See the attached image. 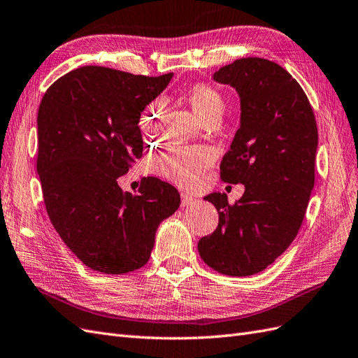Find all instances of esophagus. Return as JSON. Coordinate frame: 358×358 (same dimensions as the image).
Wrapping results in <instances>:
<instances>
[{
  "instance_id": "obj_1",
  "label": "esophagus",
  "mask_w": 358,
  "mask_h": 358,
  "mask_svg": "<svg viewBox=\"0 0 358 358\" xmlns=\"http://www.w3.org/2000/svg\"><path fill=\"white\" fill-rule=\"evenodd\" d=\"M180 196H182V206H183V208H188V206L196 205V203L199 201L196 197H192V196L187 194V192H182Z\"/></svg>"
}]
</instances>
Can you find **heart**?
I'll list each match as a JSON object with an SVG mask.
<instances>
[{"label":"heart","instance_id":"b5f03b06","mask_svg":"<svg viewBox=\"0 0 358 358\" xmlns=\"http://www.w3.org/2000/svg\"><path fill=\"white\" fill-rule=\"evenodd\" d=\"M185 99L199 117L206 122L220 119L224 111V96L214 85L196 83L185 90ZM161 105L149 102L140 114V129L144 135H150L158 128ZM214 161V152L205 146L171 148L159 153L152 161L153 171L161 178L176 183L183 188H192L200 182L203 173Z\"/></svg>","mask_w":358,"mask_h":358}]
</instances>
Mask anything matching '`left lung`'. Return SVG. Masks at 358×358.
<instances>
[{"label":"left lung","instance_id":"1","mask_svg":"<svg viewBox=\"0 0 358 358\" xmlns=\"http://www.w3.org/2000/svg\"><path fill=\"white\" fill-rule=\"evenodd\" d=\"M214 80L241 99V124L220 166L221 180L243 183L234 205L212 192L218 227L197 244L215 271L245 277L264 271L291 245L315 185L317 128L312 105L292 75L257 57L223 66Z\"/></svg>","mask_w":358,"mask_h":358}]
</instances>
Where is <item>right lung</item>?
<instances>
[{"label": "right lung", "mask_w": 358, "mask_h": 358, "mask_svg": "<svg viewBox=\"0 0 358 358\" xmlns=\"http://www.w3.org/2000/svg\"><path fill=\"white\" fill-rule=\"evenodd\" d=\"M171 76L84 66L42 98L37 173L46 212L64 244L94 271L127 274L146 265L159 223L180 205L178 189L158 178H143L138 194L117 183L141 158L143 108Z\"/></svg>", "instance_id": "right-lung-1"}]
</instances>
